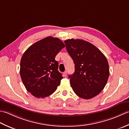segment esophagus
Here are the masks:
<instances>
[{
	"label": "esophagus",
	"instance_id": "obj_1",
	"mask_svg": "<svg viewBox=\"0 0 129 129\" xmlns=\"http://www.w3.org/2000/svg\"><path fill=\"white\" fill-rule=\"evenodd\" d=\"M63 76H64L65 77H67V72H66V71H65V72H63Z\"/></svg>",
	"mask_w": 129,
	"mask_h": 129
}]
</instances>
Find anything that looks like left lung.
I'll return each instance as SVG.
<instances>
[{
    "label": "left lung",
    "instance_id": "obj_1",
    "mask_svg": "<svg viewBox=\"0 0 129 129\" xmlns=\"http://www.w3.org/2000/svg\"><path fill=\"white\" fill-rule=\"evenodd\" d=\"M64 42L75 63V72L68 77L71 86L81 98H94L104 88L109 77L106 57L96 47L86 41L71 39Z\"/></svg>",
    "mask_w": 129,
    "mask_h": 129
}]
</instances>
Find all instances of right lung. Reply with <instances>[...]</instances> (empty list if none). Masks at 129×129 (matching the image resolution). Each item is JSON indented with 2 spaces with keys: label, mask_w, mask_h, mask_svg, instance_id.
Returning <instances> with one entry per match:
<instances>
[{
  "label": "right lung",
  "mask_w": 129,
  "mask_h": 129,
  "mask_svg": "<svg viewBox=\"0 0 129 129\" xmlns=\"http://www.w3.org/2000/svg\"><path fill=\"white\" fill-rule=\"evenodd\" d=\"M65 45L58 38L47 37L30 46L20 60V75L33 96L44 98L53 93L63 78L55 60Z\"/></svg>",
  "instance_id": "right-lung-1"
}]
</instances>
